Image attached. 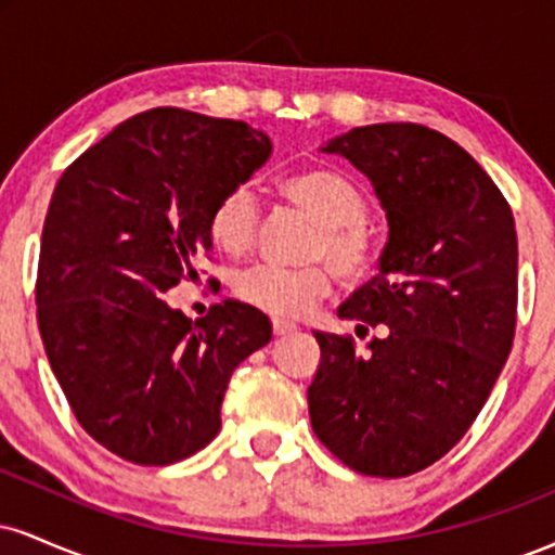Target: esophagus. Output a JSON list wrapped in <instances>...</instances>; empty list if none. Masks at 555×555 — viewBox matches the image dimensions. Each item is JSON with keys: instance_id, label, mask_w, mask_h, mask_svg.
<instances>
[{"instance_id": "34e87169", "label": "esophagus", "mask_w": 555, "mask_h": 555, "mask_svg": "<svg viewBox=\"0 0 555 555\" xmlns=\"http://www.w3.org/2000/svg\"><path fill=\"white\" fill-rule=\"evenodd\" d=\"M271 326H273V334H276V336H286V334H292V331H297V323L286 321V318H273Z\"/></svg>"}]
</instances>
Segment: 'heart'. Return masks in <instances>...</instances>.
I'll use <instances>...</instances> for the list:
<instances>
[{"instance_id": "heart-1", "label": "heart", "mask_w": 555, "mask_h": 555, "mask_svg": "<svg viewBox=\"0 0 555 555\" xmlns=\"http://www.w3.org/2000/svg\"><path fill=\"white\" fill-rule=\"evenodd\" d=\"M284 201L315 221L308 258L325 263L273 266L258 263L234 276V295L271 315L297 318L331 289V271L341 284H360L380 260V237L367 221L365 190L347 175L326 167H310L279 182ZM258 201L245 184L224 190L208 214V237L229 258L250 253L258 234Z\"/></svg>"}]
</instances>
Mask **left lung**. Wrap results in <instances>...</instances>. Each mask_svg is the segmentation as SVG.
<instances>
[{
  "label": "left lung",
  "mask_w": 555,
  "mask_h": 555,
  "mask_svg": "<svg viewBox=\"0 0 555 555\" xmlns=\"http://www.w3.org/2000/svg\"><path fill=\"white\" fill-rule=\"evenodd\" d=\"M323 151L373 182L386 208L380 273L339 308L358 334L315 331L310 425L336 460L406 477L462 441L517 328V229L506 197L454 140L412 122L354 127Z\"/></svg>",
  "instance_id": "left-lung-1"
}]
</instances>
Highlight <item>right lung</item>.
<instances>
[{
	"instance_id": "1",
	"label": "right lung",
	"mask_w": 555,
	"mask_h": 555,
	"mask_svg": "<svg viewBox=\"0 0 555 555\" xmlns=\"http://www.w3.org/2000/svg\"><path fill=\"white\" fill-rule=\"evenodd\" d=\"M271 154L237 119L158 106L65 169L41 234L36 305L49 365L82 430L132 464L193 456L221 428L234 367L269 318L224 299L193 323L164 295L208 256V214Z\"/></svg>"
}]
</instances>
